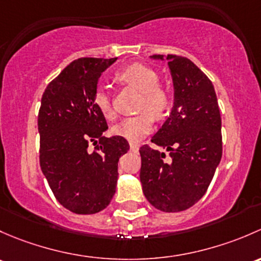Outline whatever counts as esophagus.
Segmentation results:
<instances>
[{
    "label": "esophagus",
    "instance_id": "obj_1",
    "mask_svg": "<svg viewBox=\"0 0 261 261\" xmlns=\"http://www.w3.org/2000/svg\"><path fill=\"white\" fill-rule=\"evenodd\" d=\"M129 146H130V150H132V152H137V150L139 149V146H138V144H137V143H130Z\"/></svg>",
    "mask_w": 261,
    "mask_h": 261
}]
</instances>
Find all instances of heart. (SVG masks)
<instances>
[{
  "mask_svg": "<svg viewBox=\"0 0 261 261\" xmlns=\"http://www.w3.org/2000/svg\"><path fill=\"white\" fill-rule=\"evenodd\" d=\"M115 77L123 84L134 87L142 93L138 109L143 112L133 117L124 118L112 128L114 134L137 143L152 132L154 117H163L168 112L172 103V95L170 90L158 84L160 76L157 71L144 64H130L117 71ZM94 104L104 118H114L115 112L113 108L112 96L104 84H99L95 88Z\"/></svg>",
  "mask_w": 261,
  "mask_h": 261,
  "instance_id": "heart-1",
  "label": "heart"
}]
</instances>
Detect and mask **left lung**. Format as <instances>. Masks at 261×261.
<instances>
[{"label": "left lung", "mask_w": 261, "mask_h": 261, "mask_svg": "<svg viewBox=\"0 0 261 261\" xmlns=\"http://www.w3.org/2000/svg\"><path fill=\"white\" fill-rule=\"evenodd\" d=\"M163 55L153 59L163 60ZM174 88L170 117L141 153L142 189L148 202L163 212L190 208L210 186L221 161V115L211 80L190 59L167 55Z\"/></svg>", "instance_id": "left-lung-1"}]
</instances>
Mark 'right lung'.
Wrapping results in <instances>:
<instances>
[{
  "mask_svg": "<svg viewBox=\"0 0 261 261\" xmlns=\"http://www.w3.org/2000/svg\"><path fill=\"white\" fill-rule=\"evenodd\" d=\"M115 60L76 59L50 82L41 98L40 166L56 200L79 215L96 214L111 203L118 161L129 149L123 137L103 136L108 125L94 104L98 79Z\"/></svg>",
  "mask_w": 261,
  "mask_h": 261,
  "instance_id": "add662e5",
  "label": "right lung"
}]
</instances>
